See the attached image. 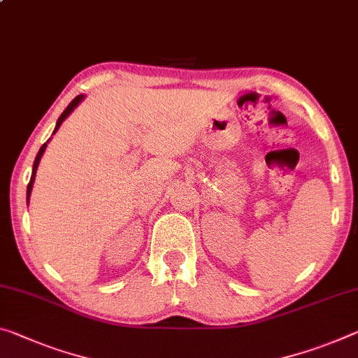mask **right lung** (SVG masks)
Wrapping results in <instances>:
<instances>
[{"label": "right lung", "mask_w": 358, "mask_h": 358, "mask_svg": "<svg viewBox=\"0 0 358 358\" xmlns=\"http://www.w3.org/2000/svg\"><path fill=\"white\" fill-rule=\"evenodd\" d=\"M83 99H84V95H78V97L73 99L71 103L65 108V111L62 113V115H60V117H59V119H57V124H55L54 134L57 132V130H59V127L62 126V122L65 121V119L68 117V115H70V113H71L73 110H75V108H76L79 103H81ZM46 146H48V143H44V145L41 146V148H39L38 155H36V159H35V162H33V172H31V178H30V183H28V186H27V202L30 201L31 188H33V183H35V177H36V170H38V166H39V161H41V156H43V152H44V150H46Z\"/></svg>", "instance_id": "obj_1"}]
</instances>
